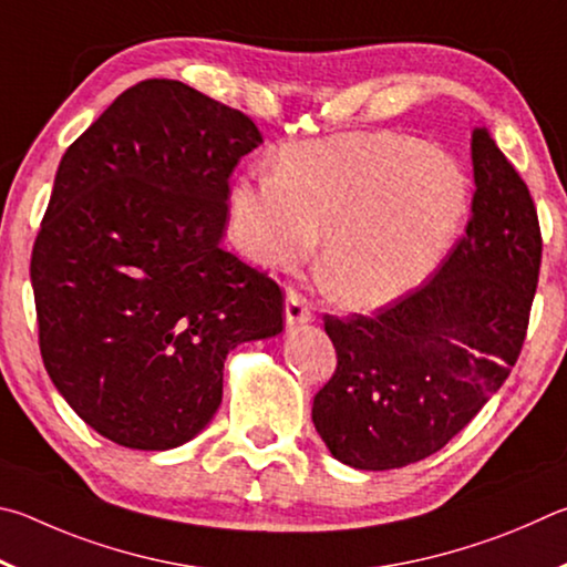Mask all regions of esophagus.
Masks as SVG:
<instances>
[{
    "mask_svg": "<svg viewBox=\"0 0 567 567\" xmlns=\"http://www.w3.org/2000/svg\"><path fill=\"white\" fill-rule=\"evenodd\" d=\"M284 319H286V326H299V323L311 321V306L306 303L301 293L289 291V296H286Z\"/></svg>",
    "mask_w": 567,
    "mask_h": 567,
    "instance_id": "esophagus-1",
    "label": "esophagus"
}]
</instances>
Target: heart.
<instances>
[{
    "label": "heart",
    "instance_id": "heart-1",
    "mask_svg": "<svg viewBox=\"0 0 567 567\" xmlns=\"http://www.w3.org/2000/svg\"><path fill=\"white\" fill-rule=\"evenodd\" d=\"M228 204L251 261L291 268L326 234V293L379 309L441 266L468 216L471 182L458 158L415 136L339 134L281 148L276 172L238 176Z\"/></svg>",
    "mask_w": 567,
    "mask_h": 567
}]
</instances>
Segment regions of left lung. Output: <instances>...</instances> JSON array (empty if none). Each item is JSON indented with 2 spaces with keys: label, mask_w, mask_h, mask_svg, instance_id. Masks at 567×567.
<instances>
[{
  "label": "left lung",
  "mask_w": 567,
  "mask_h": 567,
  "mask_svg": "<svg viewBox=\"0 0 567 567\" xmlns=\"http://www.w3.org/2000/svg\"><path fill=\"white\" fill-rule=\"evenodd\" d=\"M471 158V221L439 274L373 316H326L339 365L316 393L313 425L351 468H403L441 451L518 361L540 271L538 214L485 126Z\"/></svg>",
  "instance_id": "8db88e82"
}]
</instances>
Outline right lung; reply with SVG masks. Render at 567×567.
<instances>
[{
    "mask_svg": "<svg viewBox=\"0 0 567 567\" xmlns=\"http://www.w3.org/2000/svg\"><path fill=\"white\" fill-rule=\"evenodd\" d=\"M256 124L146 79L66 148L32 251L39 349L86 425L168 451L221 403L236 346L284 331L281 289L221 246L228 176Z\"/></svg>",
    "mask_w": 567,
    "mask_h": 567,
    "instance_id": "obj_1",
    "label": "right lung"
}]
</instances>
